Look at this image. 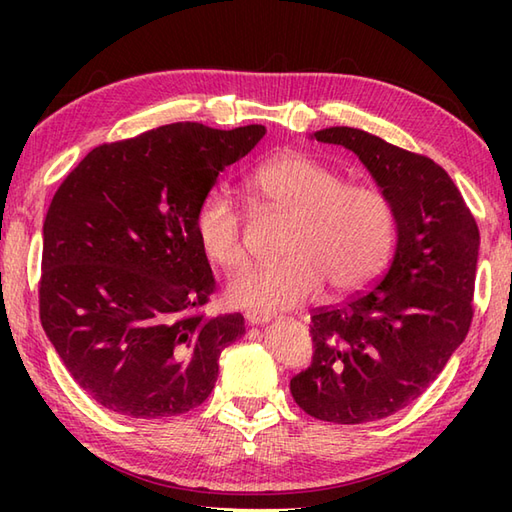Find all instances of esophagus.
<instances>
[{
    "label": "esophagus",
    "mask_w": 512,
    "mask_h": 512,
    "mask_svg": "<svg viewBox=\"0 0 512 512\" xmlns=\"http://www.w3.org/2000/svg\"><path fill=\"white\" fill-rule=\"evenodd\" d=\"M244 319L248 325H262V323H268L270 319H273V314L270 312H246Z\"/></svg>",
    "instance_id": "34e87169"
}]
</instances>
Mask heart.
Returning <instances> with one entry per match:
<instances>
[{"instance_id":"b5f03b06","label":"heart","mask_w":512,"mask_h":512,"mask_svg":"<svg viewBox=\"0 0 512 512\" xmlns=\"http://www.w3.org/2000/svg\"><path fill=\"white\" fill-rule=\"evenodd\" d=\"M268 209L292 217L281 264L248 266L228 279L226 301L250 312L301 306L328 281L336 295L367 288L396 244V211L383 191L345 184L339 171L306 154H281L248 178ZM193 233L209 262L233 270L244 262V224L224 187L202 195Z\"/></svg>"}]
</instances>
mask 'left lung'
I'll use <instances>...</instances> for the list:
<instances>
[{
  "instance_id": "1",
  "label": "left lung",
  "mask_w": 512,
  "mask_h": 512,
  "mask_svg": "<svg viewBox=\"0 0 512 512\" xmlns=\"http://www.w3.org/2000/svg\"><path fill=\"white\" fill-rule=\"evenodd\" d=\"M354 151L394 204L396 248L363 295L312 314V363L290 394L312 418L363 424L405 409L466 339L480 231L436 162L356 127L310 136Z\"/></svg>"
}]
</instances>
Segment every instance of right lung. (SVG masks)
<instances>
[{"label": "right lung", "instance_id": "1", "mask_svg": "<svg viewBox=\"0 0 512 512\" xmlns=\"http://www.w3.org/2000/svg\"><path fill=\"white\" fill-rule=\"evenodd\" d=\"M162 125L92 149L43 222L39 314L70 376L105 409L165 418L202 405L242 314H198L215 288L193 213L220 171L264 138Z\"/></svg>", "mask_w": 512, "mask_h": 512}]
</instances>
